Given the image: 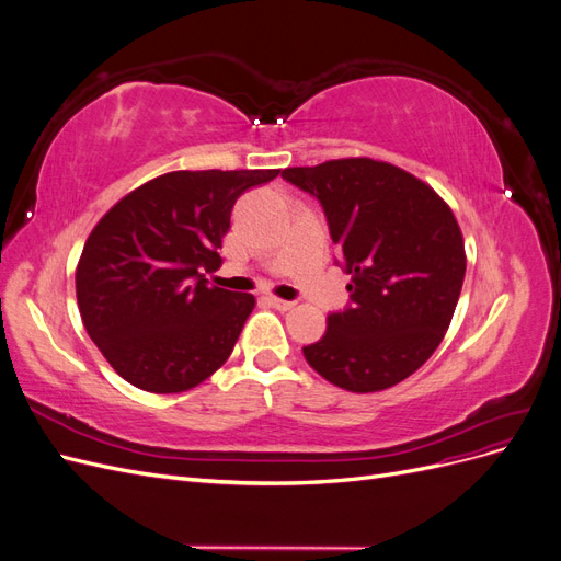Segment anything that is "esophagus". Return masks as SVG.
<instances>
[{
	"label": "esophagus",
	"instance_id": "1",
	"mask_svg": "<svg viewBox=\"0 0 561 561\" xmlns=\"http://www.w3.org/2000/svg\"><path fill=\"white\" fill-rule=\"evenodd\" d=\"M268 304L278 311H293L297 307V301H290V299H278V297H268Z\"/></svg>",
	"mask_w": 561,
	"mask_h": 561
}]
</instances>
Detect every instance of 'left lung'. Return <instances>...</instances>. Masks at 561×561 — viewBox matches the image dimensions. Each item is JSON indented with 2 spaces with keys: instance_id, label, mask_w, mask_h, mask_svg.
<instances>
[{
  "instance_id": "8db88e82",
  "label": "left lung",
  "mask_w": 561,
  "mask_h": 561,
  "mask_svg": "<svg viewBox=\"0 0 561 561\" xmlns=\"http://www.w3.org/2000/svg\"><path fill=\"white\" fill-rule=\"evenodd\" d=\"M325 213L348 304L304 358L330 383L375 393L426 363L449 328L466 276L463 236L428 184L371 159L285 168Z\"/></svg>"
}]
</instances>
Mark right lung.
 <instances>
[{"label": "right lung", "instance_id": "add662e5", "mask_svg": "<svg viewBox=\"0 0 561 561\" xmlns=\"http://www.w3.org/2000/svg\"><path fill=\"white\" fill-rule=\"evenodd\" d=\"M278 171H175L100 219L77 266L83 328L135 388L182 393L227 363L254 297L210 287L231 208Z\"/></svg>", "mask_w": 561, "mask_h": 561}]
</instances>
